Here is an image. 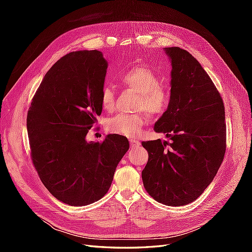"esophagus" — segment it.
Returning a JSON list of instances; mask_svg holds the SVG:
<instances>
[{"label":"esophagus","instance_id":"obj_1","mask_svg":"<svg viewBox=\"0 0 252 252\" xmlns=\"http://www.w3.org/2000/svg\"><path fill=\"white\" fill-rule=\"evenodd\" d=\"M129 142H130V145H131V147H138V146H140V141H138V140H135V139H130L129 140Z\"/></svg>","mask_w":252,"mask_h":252}]
</instances>
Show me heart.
Listing matches in <instances>:
<instances>
[{
	"mask_svg": "<svg viewBox=\"0 0 252 252\" xmlns=\"http://www.w3.org/2000/svg\"><path fill=\"white\" fill-rule=\"evenodd\" d=\"M119 81L139 94L136 109L145 110L151 118L161 117L168 109L171 98L170 91L159 85L161 80L149 67L138 65L129 68L119 75ZM101 105L108 111L112 110L116 105V94L108 85L102 88ZM146 122L147 116L144 112L118 113L107 120L106 128L112 133L134 138L140 134Z\"/></svg>",
	"mask_w": 252,
	"mask_h": 252,
	"instance_id": "heart-1",
	"label": "heart"
}]
</instances>
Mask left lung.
Here are the masks:
<instances>
[{
    "mask_svg": "<svg viewBox=\"0 0 252 252\" xmlns=\"http://www.w3.org/2000/svg\"><path fill=\"white\" fill-rule=\"evenodd\" d=\"M171 59V98L155 125L169 141L142 142L148 162L142 171L146 191L159 203L184 206L212 182L226 151L223 98L197 60L180 47Z\"/></svg>",
    "mask_w": 252,
    "mask_h": 252,
    "instance_id": "8db88e82",
    "label": "left lung"
}]
</instances>
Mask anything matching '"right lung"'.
Returning a JSON list of instances; mask_svg holds the SVG:
<instances>
[{
	"instance_id": "add662e5",
	"label": "right lung",
	"mask_w": 252,
	"mask_h": 252,
	"mask_svg": "<svg viewBox=\"0 0 252 252\" xmlns=\"http://www.w3.org/2000/svg\"><path fill=\"white\" fill-rule=\"evenodd\" d=\"M107 66L98 50L67 53L45 74L27 113L34 168L49 192L71 206L102 199L129 149L127 138L120 134L102 142L85 139L102 113Z\"/></svg>"
}]
</instances>
